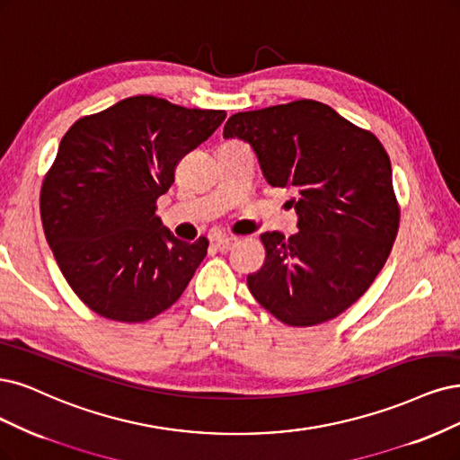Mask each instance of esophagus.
<instances>
[{"label": "esophagus", "mask_w": 460, "mask_h": 460, "mask_svg": "<svg viewBox=\"0 0 460 460\" xmlns=\"http://www.w3.org/2000/svg\"><path fill=\"white\" fill-rule=\"evenodd\" d=\"M234 245H235V240H232V237H218L215 242V247L218 251H230Z\"/></svg>", "instance_id": "1"}]
</instances>
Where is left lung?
Masks as SVG:
<instances>
[{
  "label": "left lung",
  "instance_id": "left-lung-1",
  "mask_svg": "<svg viewBox=\"0 0 460 460\" xmlns=\"http://www.w3.org/2000/svg\"><path fill=\"white\" fill-rule=\"evenodd\" d=\"M225 138L257 154L270 186L293 188L298 232H264L266 261L249 291L283 323L337 318L383 270L400 226L392 165L378 138L331 106L295 101L237 112Z\"/></svg>",
  "mask_w": 460,
  "mask_h": 460
}]
</instances>
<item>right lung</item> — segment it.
Here are the masks:
<instances>
[{
	"label": "right lung",
	"mask_w": 460,
	"mask_h": 460,
	"mask_svg": "<svg viewBox=\"0 0 460 460\" xmlns=\"http://www.w3.org/2000/svg\"><path fill=\"white\" fill-rule=\"evenodd\" d=\"M225 110L138 94L77 119L41 186L45 240L79 300L102 318L138 323L167 310L208 255L155 215L175 167L208 140Z\"/></svg>",
	"instance_id": "1"
}]
</instances>
